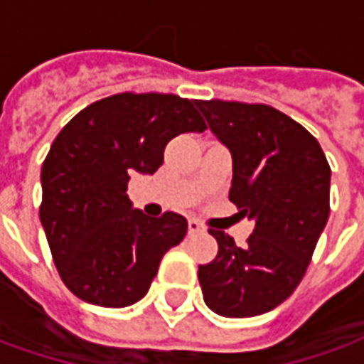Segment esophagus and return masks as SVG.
Returning a JSON list of instances; mask_svg holds the SVG:
<instances>
[{
	"mask_svg": "<svg viewBox=\"0 0 364 364\" xmlns=\"http://www.w3.org/2000/svg\"><path fill=\"white\" fill-rule=\"evenodd\" d=\"M203 230H205V226H203L200 222L195 220V218H191V220H189V234H191V236H195V234L203 232Z\"/></svg>",
	"mask_w": 364,
	"mask_h": 364,
	"instance_id": "1",
	"label": "esophagus"
}]
</instances>
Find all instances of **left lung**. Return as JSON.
I'll return each mask as SVG.
<instances>
[{
	"instance_id": "left-lung-1",
	"label": "left lung",
	"mask_w": 364,
	"mask_h": 364,
	"mask_svg": "<svg viewBox=\"0 0 364 364\" xmlns=\"http://www.w3.org/2000/svg\"><path fill=\"white\" fill-rule=\"evenodd\" d=\"M234 161L230 200L255 220L245 247L208 230L218 255L198 265L206 306L226 318H252L284 302L310 265L329 218V169L302 124L263 103L197 101Z\"/></svg>"
}]
</instances>
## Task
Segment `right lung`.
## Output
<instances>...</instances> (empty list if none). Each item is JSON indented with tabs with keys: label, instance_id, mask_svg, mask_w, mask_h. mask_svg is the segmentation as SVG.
Returning a JSON list of instances; mask_svg holds the SVG:
<instances>
[{
	"label": "right lung",
	"instance_id": "1",
	"mask_svg": "<svg viewBox=\"0 0 364 364\" xmlns=\"http://www.w3.org/2000/svg\"><path fill=\"white\" fill-rule=\"evenodd\" d=\"M203 130L195 99L132 91L87 105L60 130L41 171L38 216L60 279L75 296L124 308L148 292L187 220L132 210L128 179L132 171L156 173L169 140Z\"/></svg>",
	"mask_w": 364,
	"mask_h": 364
}]
</instances>
